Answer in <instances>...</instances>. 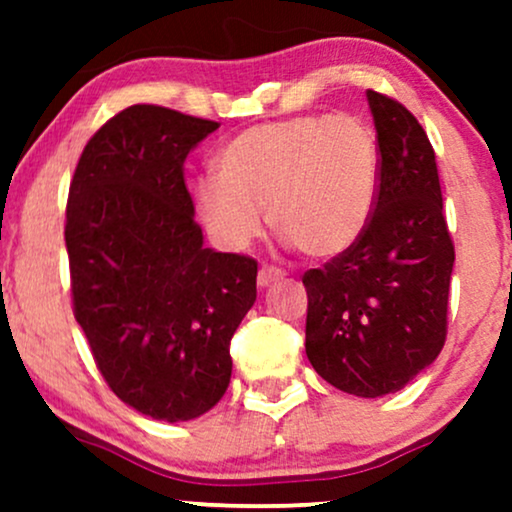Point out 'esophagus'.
Wrapping results in <instances>:
<instances>
[{"label":"esophagus","mask_w":512,"mask_h":512,"mask_svg":"<svg viewBox=\"0 0 512 512\" xmlns=\"http://www.w3.org/2000/svg\"><path fill=\"white\" fill-rule=\"evenodd\" d=\"M279 279H284V269H279V267H274V264H264V267L260 269V274H257V286H269V284H274V281H279Z\"/></svg>","instance_id":"1"}]
</instances>
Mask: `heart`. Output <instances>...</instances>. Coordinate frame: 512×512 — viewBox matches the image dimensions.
Segmentation results:
<instances>
[{"instance_id":"1","label":"heart","mask_w":512,"mask_h":512,"mask_svg":"<svg viewBox=\"0 0 512 512\" xmlns=\"http://www.w3.org/2000/svg\"><path fill=\"white\" fill-rule=\"evenodd\" d=\"M199 175V221L221 248L243 250L262 233L264 209L305 255H342L363 236L380 195V146L358 115H303L236 134Z\"/></svg>"}]
</instances>
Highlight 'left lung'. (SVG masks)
I'll return each instance as SVG.
<instances>
[{
    "instance_id": "obj_1",
    "label": "left lung",
    "mask_w": 512,
    "mask_h": 512,
    "mask_svg": "<svg viewBox=\"0 0 512 512\" xmlns=\"http://www.w3.org/2000/svg\"><path fill=\"white\" fill-rule=\"evenodd\" d=\"M366 96L380 146L378 204L349 250L303 274L305 354L337 390L383 397L443 349L455 245L424 127L395 98Z\"/></svg>"
}]
</instances>
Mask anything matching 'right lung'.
Here are the masks:
<instances>
[{"mask_svg":"<svg viewBox=\"0 0 512 512\" xmlns=\"http://www.w3.org/2000/svg\"><path fill=\"white\" fill-rule=\"evenodd\" d=\"M219 122L129 105L88 139L67 202L74 317L122 402L190 421L231 383L257 262L204 248L185 158Z\"/></svg>","mask_w":512,"mask_h":512,"instance_id":"1","label":"right lung"}]
</instances>
